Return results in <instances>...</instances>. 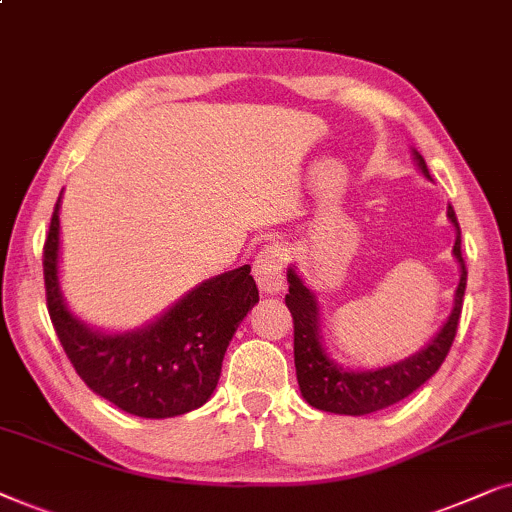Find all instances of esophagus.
Here are the masks:
<instances>
[{"mask_svg":"<svg viewBox=\"0 0 512 512\" xmlns=\"http://www.w3.org/2000/svg\"><path fill=\"white\" fill-rule=\"evenodd\" d=\"M285 262H288V252H285L281 243H269L267 248L255 257L252 271H255L257 285H260L262 292H267V295L281 292Z\"/></svg>","mask_w":512,"mask_h":512,"instance_id":"1","label":"esophagus"}]
</instances>
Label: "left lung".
Returning a JSON list of instances; mask_svg holds the SVG:
<instances>
[{"label":"left lung","mask_w":512,"mask_h":512,"mask_svg":"<svg viewBox=\"0 0 512 512\" xmlns=\"http://www.w3.org/2000/svg\"><path fill=\"white\" fill-rule=\"evenodd\" d=\"M414 161L424 177L431 180L428 166L417 149H412ZM447 217L454 224L456 241L452 248L454 260L459 262V285L454 292V306L449 316L435 337L424 349L412 353L398 363L377 367V370H351V367L339 365L335 358L325 349L323 332H320V306L313 290L304 283V278L297 274L295 267L288 269L290 292L285 295V304L292 313L295 323V367H297V384L302 391V398L311 407L323 412L349 414V417H363L391 407L407 395L417 391L421 384H426L440 365L445 363L449 346L456 337V327L461 318L463 292H466V262L461 255V229L456 220L454 208L447 206Z\"/></svg>","instance_id":"8db88e82"}]
</instances>
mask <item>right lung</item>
<instances>
[{
  "label": "right lung",
  "mask_w": 512,
  "mask_h": 512,
  "mask_svg": "<svg viewBox=\"0 0 512 512\" xmlns=\"http://www.w3.org/2000/svg\"><path fill=\"white\" fill-rule=\"evenodd\" d=\"M60 199L44 243V281L53 327L74 370L93 393L142 419L180 417L206 405L231 337L260 302L248 264L199 283L147 325L105 332L74 316L63 297Z\"/></svg>",
  "instance_id": "obj_1"
}]
</instances>
